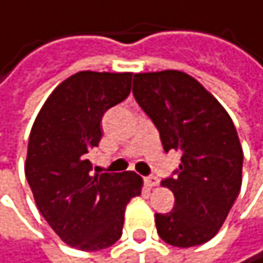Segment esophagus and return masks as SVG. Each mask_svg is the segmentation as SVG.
Segmentation results:
<instances>
[{
	"mask_svg": "<svg viewBox=\"0 0 263 263\" xmlns=\"http://www.w3.org/2000/svg\"><path fill=\"white\" fill-rule=\"evenodd\" d=\"M145 185H146L148 188H154V186H157V185H159V179H157V177H154V176L146 177V179H145Z\"/></svg>",
	"mask_w": 263,
	"mask_h": 263,
	"instance_id": "esophagus-1",
	"label": "esophagus"
}]
</instances>
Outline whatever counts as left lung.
I'll use <instances>...</instances> for the list:
<instances>
[{
    "label": "left lung",
    "mask_w": 263,
    "mask_h": 263,
    "mask_svg": "<svg viewBox=\"0 0 263 263\" xmlns=\"http://www.w3.org/2000/svg\"><path fill=\"white\" fill-rule=\"evenodd\" d=\"M133 92L157 126L163 149L182 154L176 177L162 180L176 203L156 214L157 233L173 247L202 245L219 233L242 186L236 126L217 98L182 70L136 73Z\"/></svg>",
    "instance_id": "obj_1"
}]
</instances>
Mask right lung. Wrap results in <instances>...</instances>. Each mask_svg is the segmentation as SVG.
I'll return each instance as SVG.
<instances>
[{"label":"right lung","instance_id":"obj_1","mask_svg":"<svg viewBox=\"0 0 263 263\" xmlns=\"http://www.w3.org/2000/svg\"><path fill=\"white\" fill-rule=\"evenodd\" d=\"M130 72L81 70L61 81L40 109L27 145L26 179L35 203L57 233L77 250L114 245L129 200L142 194L134 171L90 174L104 112L130 92Z\"/></svg>","mask_w":263,"mask_h":263}]
</instances>
